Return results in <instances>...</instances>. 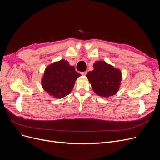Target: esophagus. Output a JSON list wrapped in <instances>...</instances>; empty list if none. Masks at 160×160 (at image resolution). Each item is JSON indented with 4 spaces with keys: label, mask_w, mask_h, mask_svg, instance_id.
I'll use <instances>...</instances> for the list:
<instances>
[{
    "label": "esophagus",
    "mask_w": 160,
    "mask_h": 160,
    "mask_svg": "<svg viewBox=\"0 0 160 160\" xmlns=\"http://www.w3.org/2000/svg\"><path fill=\"white\" fill-rule=\"evenodd\" d=\"M81 74H82V75H86V74H87V71H84V72H81Z\"/></svg>",
    "instance_id": "obj_1"
}]
</instances>
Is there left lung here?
Masks as SVG:
<instances>
[{
	"label": "left lung",
	"instance_id": "8db88e82",
	"mask_svg": "<svg viewBox=\"0 0 160 160\" xmlns=\"http://www.w3.org/2000/svg\"><path fill=\"white\" fill-rule=\"evenodd\" d=\"M94 69L86 74L95 93L102 97L108 98L117 93L122 80L121 71L104 61H97Z\"/></svg>",
	"mask_w": 160,
	"mask_h": 160
}]
</instances>
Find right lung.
<instances>
[{
    "label": "right lung",
    "mask_w": 160,
    "mask_h": 160,
    "mask_svg": "<svg viewBox=\"0 0 160 160\" xmlns=\"http://www.w3.org/2000/svg\"><path fill=\"white\" fill-rule=\"evenodd\" d=\"M81 74L74 66L65 60L48 65L41 79V86L49 95L62 98L68 95L73 89L75 81Z\"/></svg>",
    "instance_id": "add662e5"
}]
</instances>
